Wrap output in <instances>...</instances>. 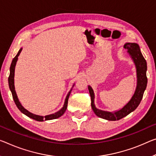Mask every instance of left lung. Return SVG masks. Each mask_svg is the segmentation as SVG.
<instances>
[{"instance_id": "8db88e82", "label": "left lung", "mask_w": 156, "mask_h": 156, "mask_svg": "<svg viewBox=\"0 0 156 156\" xmlns=\"http://www.w3.org/2000/svg\"><path fill=\"white\" fill-rule=\"evenodd\" d=\"M124 48L128 50V53L130 54L132 59L136 67V86L131 99L123 108L118 111L110 112L98 109L95 106V95L91 86H88V90L91 98V107L95 115L100 118L108 120V121H118L127 115L130 114L139 106L143 98L144 93L147 85V61L144 58L142 52L140 51V46L136 43L127 42L124 44Z\"/></svg>"}]
</instances>
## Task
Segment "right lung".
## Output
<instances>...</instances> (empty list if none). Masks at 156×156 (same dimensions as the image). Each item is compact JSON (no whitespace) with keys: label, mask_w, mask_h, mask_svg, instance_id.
Wrapping results in <instances>:
<instances>
[{"label":"right lung","mask_w":156,"mask_h":156,"mask_svg":"<svg viewBox=\"0 0 156 156\" xmlns=\"http://www.w3.org/2000/svg\"><path fill=\"white\" fill-rule=\"evenodd\" d=\"M21 50H22V48H21V49H20V51H18L17 54L16 55V56L14 57V58L12 60V61L10 68H9V76L8 77L9 87V89H10V90H11V92H12V98L14 99V102H15V104L16 105V107H18V109H20L21 112H22L23 114H24L27 116L30 117V118L34 119V120H35V121H47V120H52V119H56L59 118V117L61 116L62 115H63L65 113V112H66V110L67 109V107H68V98H69V96H70L72 88H71V90L68 92V95H67V96L66 98V100H65L63 107H62V108L60 109L58 112H56V113L52 114H49V115H47V116H38V115L30 113V112H28V110H26L20 103V100H19L18 98H17V95H16V91H15V88H14V70H15L16 63V61H17V60H18V56H20ZM74 85H75V84H74ZM74 85L73 86V87L74 86Z\"/></svg>","instance_id":"obj_1"}]
</instances>
